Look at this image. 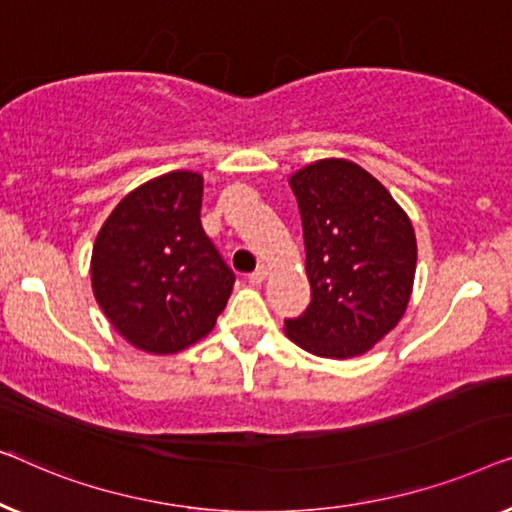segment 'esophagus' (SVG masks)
Here are the masks:
<instances>
[{
  "mask_svg": "<svg viewBox=\"0 0 512 512\" xmlns=\"http://www.w3.org/2000/svg\"><path fill=\"white\" fill-rule=\"evenodd\" d=\"M266 273H269V269H266V266L262 264V266H257V271H253V273H250V283H253V285H262L264 283V280H266Z\"/></svg>",
  "mask_w": 512,
  "mask_h": 512,
  "instance_id": "1",
  "label": "esophagus"
}]
</instances>
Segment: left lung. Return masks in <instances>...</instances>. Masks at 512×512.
Instances as JSON below:
<instances>
[{
    "label": "left lung",
    "mask_w": 512,
    "mask_h": 512,
    "mask_svg": "<svg viewBox=\"0 0 512 512\" xmlns=\"http://www.w3.org/2000/svg\"><path fill=\"white\" fill-rule=\"evenodd\" d=\"M290 187L304 225L311 304L285 334L327 359L369 352L406 313L413 294V222L387 187L341 157L294 171Z\"/></svg>",
    "instance_id": "left-lung-1"
}]
</instances>
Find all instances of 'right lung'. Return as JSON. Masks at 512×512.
Masks as SVG:
<instances>
[{"label":"right lung","instance_id":"right-lung-1","mask_svg":"<svg viewBox=\"0 0 512 512\" xmlns=\"http://www.w3.org/2000/svg\"><path fill=\"white\" fill-rule=\"evenodd\" d=\"M204 176L169 171L120 199L90 259L92 294L113 329L150 355H174L211 334L234 271L201 227Z\"/></svg>","mask_w":512,"mask_h":512}]
</instances>
